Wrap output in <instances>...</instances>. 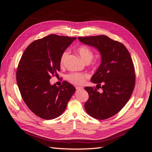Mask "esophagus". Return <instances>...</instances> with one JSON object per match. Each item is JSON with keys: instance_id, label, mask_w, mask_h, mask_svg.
Segmentation results:
<instances>
[{"instance_id": "1", "label": "esophagus", "mask_w": 152, "mask_h": 152, "mask_svg": "<svg viewBox=\"0 0 152 152\" xmlns=\"http://www.w3.org/2000/svg\"><path fill=\"white\" fill-rule=\"evenodd\" d=\"M83 89V87H81V86H77L76 87V89L77 91H79V90H82Z\"/></svg>"}]
</instances>
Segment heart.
Listing matches in <instances>:
<instances>
[{
    "label": "heart",
    "instance_id": "obj_1",
    "mask_svg": "<svg viewBox=\"0 0 152 152\" xmlns=\"http://www.w3.org/2000/svg\"><path fill=\"white\" fill-rule=\"evenodd\" d=\"M77 52L81 57L87 63L90 62L94 58V51L90 47L87 45H81L77 49ZM69 54V50H66L64 51L60 57V64L61 66H63L65 63L68 55ZM101 64V60L99 59L95 60L92 63V65L95 67H99ZM67 79L71 83L80 85L85 83L86 79L88 77V75L85 73H71L68 74L66 76Z\"/></svg>",
    "mask_w": 152,
    "mask_h": 152
}]
</instances>
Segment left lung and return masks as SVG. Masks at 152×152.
<instances>
[{"mask_svg": "<svg viewBox=\"0 0 152 152\" xmlns=\"http://www.w3.org/2000/svg\"><path fill=\"white\" fill-rule=\"evenodd\" d=\"M78 39L96 48L102 56L100 65L91 81L97 84V88H102V92L100 93L95 87H85L89 94L85 110L94 118H110L126 105L134 89L135 68L130 53L122 43L105 35L79 37Z\"/></svg>", "mask_w": 152, "mask_h": 152, "instance_id": "obj_1", "label": "left lung"}]
</instances>
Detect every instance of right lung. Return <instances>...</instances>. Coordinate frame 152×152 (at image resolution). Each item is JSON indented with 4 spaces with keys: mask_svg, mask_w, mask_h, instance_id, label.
<instances>
[{
    "mask_svg": "<svg viewBox=\"0 0 152 152\" xmlns=\"http://www.w3.org/2000/svg\"><path fill=\"white\" fill-rule=\"evenodd\" d=\"M76 37L50 34L30 44L23 53L17 70V82L29 110L44 119H52L65 111L75 87L64 81L51 85L52 76L60 71L62 53Z\"/></svg>",
    "mask_w": 152,
    "mask_h": 152,
    "instance_id": "1",
    "label": "right lung"
}]
</instances>
